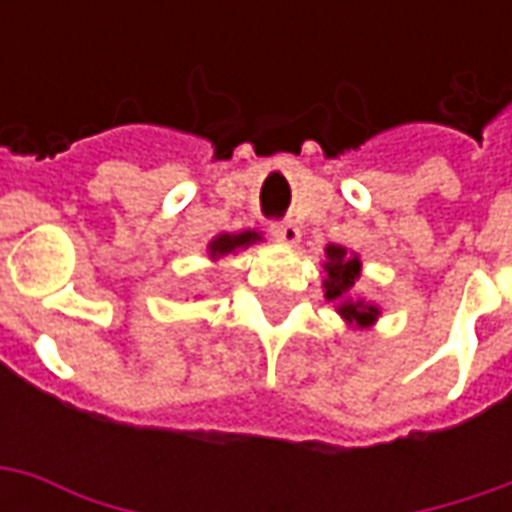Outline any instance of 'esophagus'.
I'll list each match as a JSON object with an SVG mask.
<instances>
[{
    "label": "esophagus",
    "mask_w": 512,
    "mask_h": 512,
    "mask_svg": "<svg viewBox=\"0 0 512 512\" xmlns=\"http://www.w3.org/2000/svg\"><path fill=\"white\" fill-rule=\"evenodd\" d=\"M271 235L277 238L279 244L293 246V244H299L301 230L293 222H274L271 224Z\"/></svg>",
    "instance_id": "esophagus-1"
}]
</instances>
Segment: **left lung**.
I'll use <instances>...</instances> for the list:
<instances>
[{"label": "left lung", "instance_id": "8db88e82", "mask_svg": "<svg viewBox=\"0 0 512 512\" xmlns=\"http://www.w3.org/2000/svg\"><path fill=\"white\" fill-rule=\"evenodd\" d=\"M323 271H326V279H323L326 299L337 301V312L343 315L345 323L359 326V329L376 323V318L381 315L376 304H367L362 299H351V290H354L356 279L362 274V260H359V255H351L345 246L329 244L326 246Z\"/></svg>", "mask_w": 512, "mask_h": 512}]
</instances>
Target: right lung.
I'll use <instances>...</instances> for the list:
<instances>
[{
    "instance_id": "obj_1",
    "label": "right lung",
    "mask_w": 512,
    "mask_h": 512,
    "mask_svg": "<svg viewBox=\"0 0 512 512\" xmlns=\"http://www.w3.org/2000/svg\"><path fill=\"white\" fill-rule=\"evenodd\" d=\"M255 241H260V233L255 230H244V233H222L213 238L211 244H208V255L211 260H219V257L230 255L235 249H246V246H252Z\"/></svg>"
}]
</instances>
